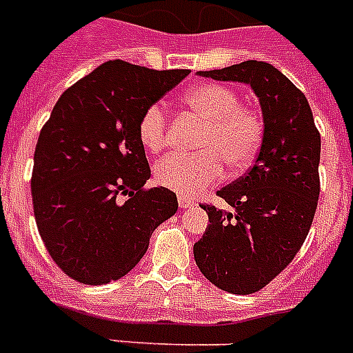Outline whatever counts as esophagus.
Returning a JSON list of instances; mask_svg holds the SVG:
<instances>
[{"instance_id": "1", "label": "esophagus", "mask_w": 353, "mask_h": 353, "mask_svg": "<svg viewBox=\"0 0 353 353\" xmlns=\"http://www.w3.org/2000/svg\"><path fill=\"white\" fill-rule=\"evenodd\" d=\"M177 203H179V206L181 208H192L195 204V201L192 199V197H188V195H177Z\"/></svg>"}]
</instances>
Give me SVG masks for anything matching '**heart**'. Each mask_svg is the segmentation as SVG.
Segmentation results:
<instances>
[{
	"label": "heart",
	"instance_id": "obj_1",
	"mask_svg": "<svg viewBox=\"0 0 353 353\" xmlns=\"http://www.w3.org/2000/svg\"><path fill=\"white\" fill-rule=\"evenodd\" d=\"M186 108L204 121L195 147L197 152L170 154L154 168V177L165 188L197 195L222 179L228 167L241 172L253 163L263 140V120L253 108L226 85L199 84L185 93ZM138 138L149 152L168 145V112L161 102L150 103L138 121Z\"/></svg>",
	"mask_w": 353,
	"mask_h": 353
}]
</instances>
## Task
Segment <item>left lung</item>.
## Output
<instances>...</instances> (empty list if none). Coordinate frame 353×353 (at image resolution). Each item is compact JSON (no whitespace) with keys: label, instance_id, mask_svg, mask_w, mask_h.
<instances>
[{"label":"left lung","instance_id":"left-lung-1","mask_svg":"<svg viewBox=\"0 0 353 353\" xmlns=\"http://www.w3.org/2000/svg\"><path fill=\"white\" fill-rule=\"evenodd\" d=\"M244 82L262 105L263 140L253 167L217 192L232 212L201 204L210 224L194 244L197 268L232 294H253L292 262L319 199L321 136L310 105L282 71L262 61L201 71Z\"/></svg>","mask_w":353,"mask_h":353}]
</instances>
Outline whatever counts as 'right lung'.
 Masks as SVG:
<instances>
[{"instance_id": "1", "label": "right lung", "mask_w": 353, "mask_h": 353, "mask_svg": "<svg viewBox=\"0 0 353 353\" xmlns=\"http://www.w3.org/2000/svg\"><path fill=\"white\" fill-rule=\"evenodd\" d=\"M188 73L103 62L61 94L41 129L30 181L35 222L53 262L77 282L125 276L177 212L174 192L145 188L150 167L138 121Z\"/></svg>"}]
</instances>
